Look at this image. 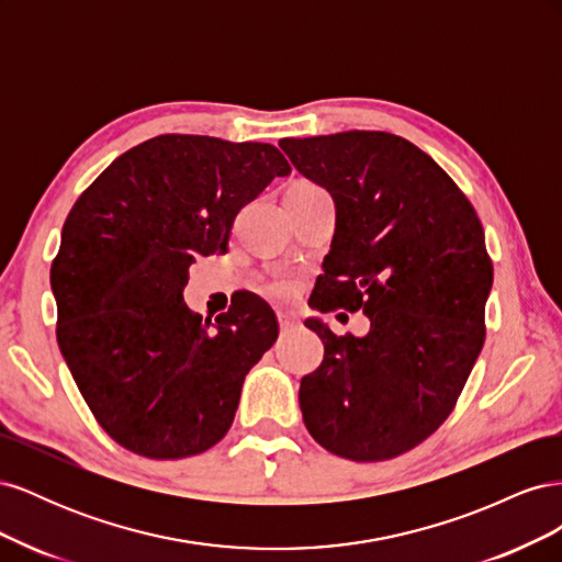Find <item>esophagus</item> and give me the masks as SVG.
Returning <instances> with one entry per match:
<instances>
[{
  "label": "esophagus",
  "mask_w": 562,
  "mask_h": 562,
  "mask_svg": "<svg viewBox=\"0 0 562 562\" xmlns=\"http://www.w3.org/2000/svg\"><path fill=\"white\" fill-rule=\"evenodd\" d=\"M279 326L283 330H293L300 326V316L295 312H279Z\"/></svg>",
  "instance_id": "obj_1"
}]
</instances>
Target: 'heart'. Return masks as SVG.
Returning a JSON list of instances; mask_svg holds the SVG:
<instances>
[{"label": "heart", "mask_w": 562, "mask_h": 562, "mask_svg": "<svg viewBox=\"0 0 562 562\" xmlns=\"http://www.w3.org/2000/svg\"><path fill=\"white\" fill-rule=\"evenodd\" d=\"M295 190H312V192H316L318 187H314V184H310V182H300V184H295ZM277 291H285V285H283V283L277 285Z\"/></svg>", "instance_id": "b5f03b06"}]
</instances>
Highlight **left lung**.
<instances>
[{"mask_svg":"<svg viewBox=\"0 0 562 562\" xmlns=\"http://www.w3.org/2000/svg\"><path fill=\"white\" fill-rule=\"evenodd\" d=\"M279 147L335 201L314 310L363 312V337L310 316L323 363L300 382L304 427L353 462H382L446 422L485 342L492 262L469 199L398 135L347 131Z\"/></svg>","mask_w":562,"mask_h":562,"instance_id":"obj_1","label":"left lung"}]
</instances>
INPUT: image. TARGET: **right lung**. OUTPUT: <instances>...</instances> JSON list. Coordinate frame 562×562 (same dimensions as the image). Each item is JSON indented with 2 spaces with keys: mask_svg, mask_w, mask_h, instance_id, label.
Listing matches in <instances>:
<instances>
[{
  "mask_svg": "<svg viewBox=\"0 0 562 562\" xmlns=\"http://www.w3.org/2000/svg\"><path fill=\"white\" fill-rule=\"evenodd\" d=\"M291 166L274 145L157 135L116 157L67 215L50 265L58 347L91 413L149 459L213 448L248 370L277 342L258 297L203 323L190 265L227 252L234 217Z\"/></svg>",
  "mask_w": 562,
  "mask_h": 562,
  "instance_id": "right-lung-1",
  "label": "right lung"
}]
</instances>
